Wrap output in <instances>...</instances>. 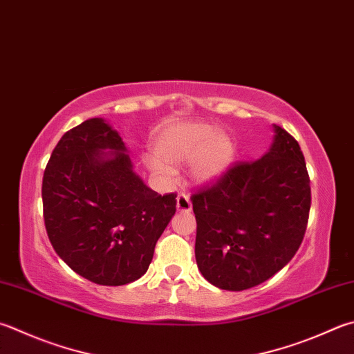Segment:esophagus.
Segmentation results:
<instances>
[{"label": "esophagus", "instance_id": "esophagus-1", "mask_svg": "<svg viewBox=\"0 0 354 354\" xmlns=\"http://www.w3.org/2000/svg\"><path fill=\"white\" fill-rule=\"evenodd\" d=\"M192 209V205H191V200L186 194H178L177 196V211L180 212H189Z\"/></svg>", "mask_w": 354, "mask_h": 354}]
</instances>
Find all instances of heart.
<instances>
[{"label": "heart", "instance_id": "obj_1", "mask_svg": "<svg viewBox=\"0 0 354 354\" xmlns=\"http://www.w3.org/2000/svg\"><path fill=\"white\" fill-rule=\"evenodd\" d=\"M154 154L148 160L151 171L162 176L171 174L169 165L191 162L196 180L209 183L222 177L236 160V145L226 132L208 123L180 122L168 124L154 140Z\"/></svg>", "mask_w": 354, "mask_h": 354}]
</instances>
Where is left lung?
Here are the masks:
<instances>
[{"label":"left lung","instance_id":"8db88e82","mask_svg":"<svg viewBox=\"0 0 354 354\" xmlns=\"http://www.w3.org/2000/svg\"><path fill=\"white\" fill-rule=\"evenodd\" d=\"M196 260L217 288L248 290L295 257L311 206L310 177L296 138L274 124V140L254 162H239L191 196Z\"/></svg>","mask_w":354,"mask_h":354}]
</instances>
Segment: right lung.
<instances>
[{
	"label": "right lung",
	"instance_id": "right-lung-1",
	"mask_svg": "<svg viewBox=\"0 0 354 354\" xmlns=\"http://www.w3.org/2000/svg\"><path fill=\"white\" fill-rule=\"evenodd\" d=\"M50 243L77 274L118 286L149 268L158 237L176 214L177 194L143 183L126 145L103 118H89L59 140L43 176Z\"/></svg>",
	"mask_w": 354,
	"mask_h": 354
}]
</instances>
